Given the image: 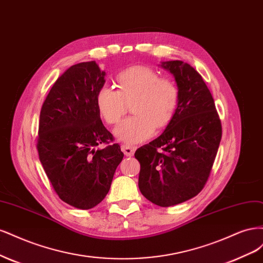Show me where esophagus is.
<instances>
[{
    "instance_id": "esophagus-1",
    "label": "esophagus",
    "mask_w": 263,
    "mask_h": 263,
    "mask_svg": "<svg viewBox=\"0 0 263 263\" xmlns=\"http://www.w3.org/2000/svg\"><path fill=\"white\" fill-rule=\"evenodd\" d=\"M135 149H137V146L129 145V144H122L121 145V151L123 152L125 156H133Z\"/></svg>"
}]
</instances>
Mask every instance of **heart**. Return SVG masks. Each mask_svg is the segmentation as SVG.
I'll return each instance as SVG.
<instances>
[{
	"label": "heart",
	"mask_w": 263,
	"mask_h": 263,
	"mask_svg": "<svg viewBox=\"0 0 263 263\" xmlns=\"http://www.w3.org/2000/svg\"><path fill=\"white\" fill-rule=\"evenodd\" d=\"M117 90L101 87L95 104L99 115L109 124H117L125 115L128 105L134 116L122 121L115 130L117 139L137 144L147 140L155 128L162 129L172 122L179 105V88L168 78H159L154 69L135 65L116 78Z\"/></svg>",
	"instance_id": "heart-1"
}]
</instances>
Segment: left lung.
<instances>
[{"mask_svg": "<svg viewBox=\"0 0 263 263\" xmlns=\"http://www.w3.org/2000/svg\"><path fill=\"white\" fill-rule=\"evenodd\" d=\"M160 66L174 75L179 105L165 131L134 156L141 165V193L167 208L190 200L204 188L222 139V124L211 91L190 64L176 60Z\"/></svg>", "mask_w": 263, "mask_h": 263, "instance_id": "left-lung-1", "label": "left lung"}]
</instances>
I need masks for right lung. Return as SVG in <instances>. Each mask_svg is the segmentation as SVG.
Instances as JSON below:
<instances>
[{"label":"right lung","instance_id":"add662e5","mask_svg":"<svg viewBox=\"0 0 263 263\" xmlns=\"http://www.w3.org/2000/svg\"><path fill=\"white\" fill-rule=\"evenodd\" d=\"M106 73L95 61L69 67L44 101L37 149L47 177L62 201L88 210L105 199L123 153L101 122L95 104Z\"/></svg>","mask_w":263,"mask_h":263}]
</instances>
